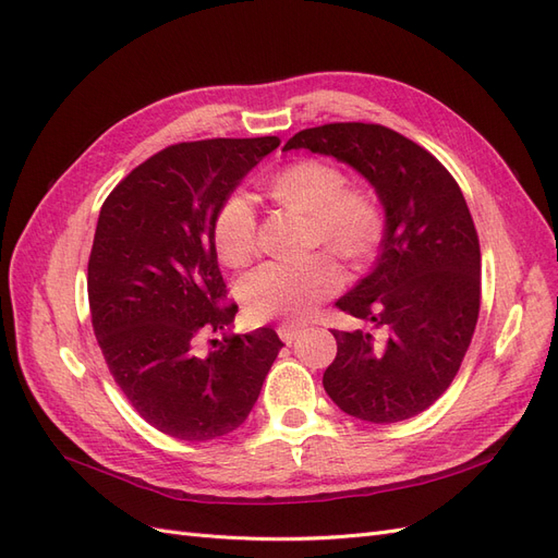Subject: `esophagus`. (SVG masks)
Listing matches in <instances>:
<instances>
[{
	"instance_id": "esophagus-1",
	"label": "esophagus",
	"mask_w": 558,
	"mask_h": 558,
	"mask_svg": "<svg viewBox=\"0 0 558 558\" xmlns=\"http://www.w3.org/2000/svg\"><path fill=\"white\" fill-rule=\"evenodd\" d=\"M279 337L281 340L286 342V344H293L298 337H300V332H302V326H295V324H281L279 326Z\"/></svg>"
}]
</instances>
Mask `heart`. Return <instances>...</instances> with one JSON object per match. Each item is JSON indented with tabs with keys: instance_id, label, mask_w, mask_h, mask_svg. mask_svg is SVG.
<instances>
[{
	"instance_id": "b5f03b06",
	"label": "heart",
	"mask_w": 558,
	"mask_h": 558,
	"mask_svg": "<svg viewBox=\"0 0 558 558\" xmlns=\"http://www.w3.org/2000/svg\"><path fill=\"white\" fill-rule=\"evenodd\" d=\"M279 207L310 218V244H324L351 265L369 260L384 240L379 199L361 189H347V177L330 162L300 160L283 167L267 183ZM216 256L228 267H242L256 256V211L244 195H230L211 226ZM340 269L326 253L298 263H265L242 281V302L258 318L300 320L324 298L340 289Z\"/></svg>"
}]
</instances>
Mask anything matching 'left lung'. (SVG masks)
Segmentation results:
<instances>
[{
    "mask_svg": "<svg viewBox=\"0 0 558 558\" xmlns=\"http://www.w3.org/2000/svg\"><path fill=\"white\" fill-rule=\"evenodd\" d=\"M293 148L356 170L386 221L373 269L335 302L369 330H332L326 393L369 424L416 416L447 391L477 326L482 256L465 197L426 148L384 125L310 128Z\"/></svg>",
    "mask_w": 558,
    "mask_h": 558,
    "instance_id": "left-lung-1",
    "label": "left lung"
}]
</instances>
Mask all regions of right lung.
<instances>
[{"label": "right lung", "instance_id": "add662e5", "mask_svg": "<svg viewBox=\"0 0 558 558\" xmlns=\"http://www.w3.org/2000/svg\"><path fill=\"white\" fill-rule=\"evenodd\" d=\"M279 137L167 146L116 185L88 260L93 328L116 384L165 435L205 442L238 430L283 342L272 328L230 335L211 226L218 207ZM223 331L202 354L196 340Z\"/></svg>", "mask_w": 558, "mask_h": 558}]
</instances>
